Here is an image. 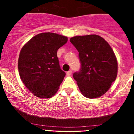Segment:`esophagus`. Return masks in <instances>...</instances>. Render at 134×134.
I'll return each mask as SVG.
<instances>
[{"instance_id": "obj_1", "label": "esophagus", "mask_w": 134, "mask_h": 134, "mask_svg": "<svg viewBox=\"0 0 134 134\" xmlns=\"http://www.w3.org/2000/svg\"><path fill=\"white\" fill-rule=\"evenodd\" d=\"M67 76H71L72 75V70H69L68 72H67Z\"/></svg>"}]
</instances>
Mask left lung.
<instances>
[{
	"instance_id": "left-lung-1",
	"label": "left lung",
	"mask_w": 134,
	"mask_h": 134,
	"mask_svg": "<svg viewBox=\"0 0 134 134\" xmlns=\"http://www.w3.org/2000/svg\"><path fill=\"white\" fill-rule=\"evenodd\" d=\"M79 52L81 69L74 73L81 93L88 98H99L107 93L116 78L118 64L113 50L96 35L77 36L70 39Z\"/></svg>"
}]
</instances>
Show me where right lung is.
Masks as SVG:
<instances>
[{
    "label": "right lung",
    "mask_w": 134,
    "mask_h": 134,
    "mask_svg": "<svg viewBox=\"0 0 134 134\" xmlns=\"http://www.w3.org/2000/svg\"><path fill=\"white\" fill-rule=\"evenodd\" d=\"M67 37L53 33H40L23 46L18 59L20 77L35 96L50 98L57 92L65 72L57 55Z\"/></svg>",
    "instance_id": "right-lung-1"
}]
</instances>
